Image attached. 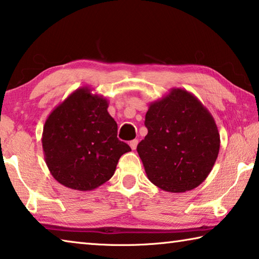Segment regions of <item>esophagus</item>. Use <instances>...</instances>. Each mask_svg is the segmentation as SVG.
I'll use <instances>...</instances> for the list:
<instances>
[{"label":"esophagus","instance_id":"obj_1","mask_svg":"<svg viewBox=\"0 0 259 259\" xmlns=\"http://www.w3.org/2000/svg\"><path fill=\"white\" fill-rule=\"evenodd\" d=\"M129 145L131 147V150H136V147H137V145H138V140L137 139L131 140V142L129 143Z\"/></svg>","mask_w":259,"mask_h":259}]
</instances>
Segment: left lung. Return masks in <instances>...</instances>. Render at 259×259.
I'll use <instances>...</instances> for the list:
<instances>
[{
    "label": "left lung",
    "instance_id": "left-lung-1",
    "mask_svg": "<svg viewBox=\"0 0 259 259\" xmlns=\"http://www.w3.org/2000/svg\"><path fill=\"white\" fill-rule=\"evenodd\" d=\"M148 130L137 152L147 178L161 190L182 193L205 181L217 160L221 137L207 107L181 88L152 102Z\"/></svg>",
    "mask_w": 259,
    "mask_h": 259
}]
</instances>
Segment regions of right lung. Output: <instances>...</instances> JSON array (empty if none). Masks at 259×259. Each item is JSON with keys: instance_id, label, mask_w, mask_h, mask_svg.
<instances>
[{"instance_id": "obj_1", "label": "right lung", "mask_w": 259, "mask_h": 259, "mask_svg": "<svg viewBox=\"0 0 259 259\" xmlns=\"http://www.w3.org/2000/svg\"><path fill=\"white\" fill-rule=\"evenodd\" d=\"M78 88L52 109L42 134L50 174L61 185L93 191L111 179L121 155L131 148L117 139V124L107 112L108 102Z\"/></svg>"}]
</instances>
